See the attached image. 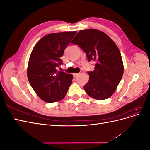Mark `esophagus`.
I'll return each mask as SVG.
<instances>
[{"label":"esophagus","mask_w":150,"mask_h":150,"mask_svg":"<svg viewBox=\"0 0 150 150\" xmlns=\"http://www.w3.org/2000/svg\"><path fill=\"white\" fill-rule=\"evenodd\" d=\"M72 74H73V76L74 77V78H76V77H77L79 75V73H73Z\"/></svg>","instance_id":"obj_1"}]
</instances>
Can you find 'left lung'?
<instances>
[{"label": "left lung", "mask_w": 150, "mask_h": 150, "mask_svg": "<svg viewBox=\"0 0 150 150\" xmlns=\"http://www.w3.org/2000/svg\"><path fill=\"white\" fill-rule=\"evenodd\" d=\"M82 49L89 61H96L84 89L90 97L104 100L111 97L123 75L124 66L115 42L103 32L95 29L81 30L71 42Z\"/></svg>", "instance_id": "obj_1"}]
</instances>
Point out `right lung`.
Listing matches in <instances>:
<instances>
[{"mask_svg": "<svg viewBox=\"0 0 150 150\" xmlns=\"http://www.w3.org/2000/svg\"><path fill=\"white\" fill-rule=\"evenodd\" d=\"M76 31L62 32L44 36L35 45L29 57L28 78L32 88L45 102L64 98L73 76L57 70L62 64L61 57Z\"/></svg>", "mask_w": 150, "mask_h": 150, "instance_id": "add662e5", "label": "right lung"}]
</instances>
